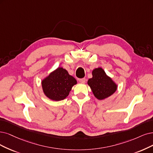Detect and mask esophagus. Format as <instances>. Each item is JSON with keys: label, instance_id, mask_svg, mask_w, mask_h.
I'll return each mask as SVG.
<instances>
[{"label": "esophagus", "instance_id": "1", "mask_svg": "<svg viewBox=\"0 0 153 153\" xmlns=\"http://www.w3.org/2000/svg\"><path fill=\"white\" fill-rule=\"evenodd\" d=\"M79 82H81V83H85L86 82V79L85 78H82V79H79Z\"/></svg>", "mask_w": 153, "mask_h": 153}]
</instances>
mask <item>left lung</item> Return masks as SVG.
Here are the masks:
<instances>
[{"mask_svg": "<svg viewBox=\"0 0 153 153\" xmlns=\"http://www.w3.org/2000/svg\"><path fill=\"white\" fill-rule=\"evenodd\" d=\"M93 77L88 81L94 97L98 100H104L114 94L117 90V85L107 76L102 68L99 67L92 72Z\"/></svg>", "mask_w": 153, "mask_h": 153, "instance_id": "8db88e82", "label": "left lung"}]
</instances>
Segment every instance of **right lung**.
Here are the masks:
<instances>
[{
	"label": "right lung",
	"mask_w": 153,
	"mask_h": 153,
	"mask_svg": "<svg viewBox=\"0 0 153 153\" xmlns=\"http://www.w3.org/2000/svg\"><path fill=\"white\" fill-rule=\"evenodd\" d=\"M42 84L43 92L48 98L54 101H60L69 95L77 81L65 69L59 67L43 79Z\"/></svg>",
	"instance_id": "right-lung-1"
}]
</instances>
